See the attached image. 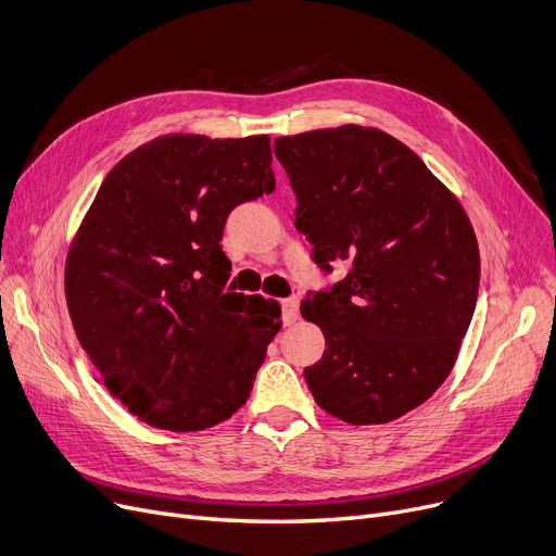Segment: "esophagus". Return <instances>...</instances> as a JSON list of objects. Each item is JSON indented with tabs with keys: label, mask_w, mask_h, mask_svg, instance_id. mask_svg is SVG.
<instances>
[{
	"label": "esophagus",
	"mask_w": 556,
	"mask_h": 556,
	"mask_svg": "<svg viewBox=\"0 0 556 556\" xmlns=\"http://www.w3.org/2000/svg\"><path fill=\"white\" fill-rule=\"evenodd\" d=\"M281 311H283V325H295L298 317H300V300L298 298L283 300Z\"/></svg>",
	"instance_id": "1"
}]
</instances>
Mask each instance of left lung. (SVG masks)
<instances>
[{
  "mask_svg": "<svg viewBox=\"0 0 556 556\" xmlns=\"http://www.w3.org/2000/svg\"><path fill=\"white\" fill-rule=\"evenodd\" d=\"M313 261L352 263L302 315L325 333L304 369L329 415L388 424L440 388L471 325L480 250L459 200L421 157L378 128L346 124L275 139Z\"/></svg>",
  "mask_w": 556,
  "mask_h": 556,
  "instance_id": "left-lung-1",
  "label": "left lung"
}]
</instances>
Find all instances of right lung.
<instances>
[{
    "label": "right lung",
    "instance_id": "obj_1",
    "mask_svg": "<svg viewBox=\"0 0 556 556\" xmlns=\"http://www.w3.org/2000/svg\"><path fill=\"white\" fill-rule=\"evenodd\" d=\"M268 135H162L103 180L72 241L74 331L112 396L149 426L195 432L248 401L281 308L223 293L229 212L273 193Z\"/></svg>",
    "mask_w": 556,
    "mask_h": 556
}]
</instances>
